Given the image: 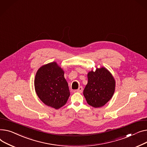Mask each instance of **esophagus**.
<instances>
[{"instance_id": "esophagus-1", "label": "esophagus", "mask_w": 147, "mask_h": 147, "mask_svg": "<svg viewBox=\"0 0 147 147\" xmlns=\"http://www.w3.org/2000/svg\"><path fill=\"white\" fill-rule=\"evenodd\" d=\"M82 90H83L82 87H80L78 88V90H76V92H80V93H81V92H82Z\"/></svg>"}]
</instances>
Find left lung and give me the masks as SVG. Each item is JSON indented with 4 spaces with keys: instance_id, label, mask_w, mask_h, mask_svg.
<instances>
[{
    "instance_id": "obj_1",
    "label": "left lung",
    "mask_w": 147,
    "mask_h": 147,
    "mask_svg": "<svg viewBox=\"0 0 147 147\" xmlns=\"http://www.w3.org/2000/svg\"><path fill=\"white\" fill-rule=\"evenodd\" d=\"M87 76L88 83L83 92L86 101L94 108L102 107L114 94L116 87L114 77L105 67L90 71Z\"/></svg>"
}]
</instances>
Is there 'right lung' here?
<instances>
[{
  "label": "right lung",
  "mask_w": 147,
  "mask_h": 147,
  "mask_svg": "<svg viewBox=\"0 0 147 147\" xmlns=\"http://www.w3.org/2000/svg\"><path fill=\"white\" fill-rule=\"evenodd\" d=\"M35 91L46 105L59 109L66 103L70 96L64 71L56 62L41 66L34 80Z\"/></svg>",
  "instance_id": "1"
}]
</instances>
